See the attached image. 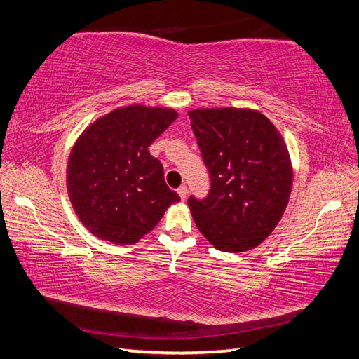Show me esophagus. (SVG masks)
I'll use <instances>...</instances> for the list:
<instances>
[{"instance_id": "obj_1", "label": "esophagus", "mask_w": 359, "mask_h": 359, "mask_svg": "<svg viewBox=\"0 0 359 359\" xmlns=\"http://www.w3.org/2000/svg\"><path fill=\"white\" fill-rule=\"evenodd\" d=\"M177 192H178V195L181 196V200L186 201V198H187V187H186V186H180Z\"/></svg>"}]
</instances>
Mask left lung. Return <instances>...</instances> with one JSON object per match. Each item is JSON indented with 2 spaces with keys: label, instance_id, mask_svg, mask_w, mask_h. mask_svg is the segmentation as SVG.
I'll use <instances>...</instances> for the list:
<instances>
[{
  "label": "left lung",
  "instance_id": "obj_1",
  "mask_svg": "<svg viewBox=\"0 0 359 359\" xmlns=\"http://www.w3.org/2000/svg\"><path fill=\"white\" fill-rule=\"evenodd\" d=\"M192 130L210 190L189 198L196 227L218 250H250L272 233L292 192L287 146L269 119L250 109H196Z\"/></svg>",
  "mask_w": 359,
  "mask_h": 359
}]
</instances>
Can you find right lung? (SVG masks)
<instances>
[{
	"instance_id": "1",
	"label": "right lung",
	"mask_w": 359,
	"mask_h": 359,
	"mask_svg": "<svg viewBox=\"0 0 359 359\" xmlns=\"http://www.w3.org/2000/svg\"><path fill=\"white\" fill-rule=\"evenodd\" d=\"M172 109L127 106L97 119L81 133L67 164V192L75 213L95 236L133 244L180 201L149 146L169 127Z\"/></svg>"
}]
</instances>
